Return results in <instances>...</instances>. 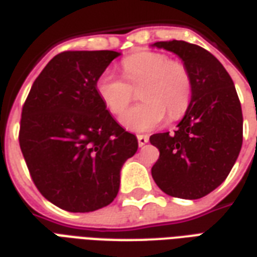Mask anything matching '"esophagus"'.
<instances>
[{"label": "esophagus", "instance_id": "obj_1", "mask_svg": "<svg viewBox=\"0 0 257 257\" xmlns=\"http://www.w3.org/2000/svg\"><path fill=\"white\" fill-rule=\"evenodd\" d=\"M137 140H138V145L140 147H144L145 144L149 142V137L148 136H137Z\"/></svg>", "mask_w": 257, "mask_h": 257}]
</instances>
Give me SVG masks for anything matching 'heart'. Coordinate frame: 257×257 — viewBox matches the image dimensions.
Returning <instances> with one entry per match:
<instances>
[{
	"mask_svg": "<svg viewBox=\"0 0 257 257\" xmlns=\"http://www.w3.org/2000/svg\"><path fill=\"white\" fill-rule=\"evenodd\" d=\"M124 80L104 72L95 80V91L106 109L119 115L128 105L131 87L142 85L140 100L120 116L121 126L134 133H147L162 124L167 117H178L188 109L193 91L192 75L186 65L168 60L164 53L140 50L120 63Z\"/></svg>",
	"mask_w": 257,
	"mask_h": 257,
	"instance_id": "heart-1",
	"label": "heart"
}]
</instances>
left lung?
Instances as JSON below:
<instances>
[{"mask_svg": "<svg viewBox=\"0 0 257 257\" xmlns=\"http://www.w3.org/2000/svg\"><path fill=\"white\" fill-rule=\"evenodd\" d=\"M177 54L192 75L190 104L177 130L149 138L160 152L152 177L163 192L197 200L222 185L242 147V110L234 83L213 54L185 41L155 42Z\"/></svg>", "mask_w": 257, "mask_h": 257, "instance_id": "8db88e82", "label": "left lung"}]
</instances>
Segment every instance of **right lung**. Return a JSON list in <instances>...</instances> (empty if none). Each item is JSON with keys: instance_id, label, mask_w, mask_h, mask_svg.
<instances>
[{"instance_id": "right-lung-1", "label": "right lung", "mask_w": 257, "mask_h": 257, "mask_svg": "<svg viewBox=\"0 0 257 257\" xmlns=\"http://www.w3.org/2000/svg\"><path fill=\"white\" fill-rule=\"evenodd\" d=\"M113 50H78L54 56L24 102L19 142L35 186L69 212L110 204L120 171L138 141L112 117L95 91Z\"/></svg>"}]
</instances>
